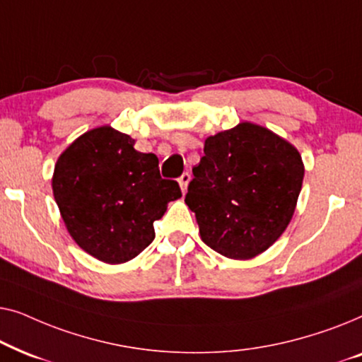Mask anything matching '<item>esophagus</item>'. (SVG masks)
<instances>
[{"mask_svg": "<svg viewBox=\"0 0 362 362\" xmlns=\"http://www.w3.org/2000/svg\"><path fill=\"white\" fill-rule=\"evenodd\" d=\"M177 181H180V186H181L182 192H186L187 191V185H189V181H191V175H189V173H182L181 177Z\"/></svg>", "mask_w": 362, "mask_h": 362, "instance_id": "34e87169", "label": "esophagus"}]
</instances>
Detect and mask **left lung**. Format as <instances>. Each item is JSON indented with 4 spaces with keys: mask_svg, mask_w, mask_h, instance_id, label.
Returning a JSON list of instances; mask_svg holds the SVG:
<instances>
[{
    "mask_svg": "<svg viewBox=\"0 0 362 362\" xmlns=\"http://www.w3.org/2000/svg\"><path fill=\"white\" fill-rule=\"evenodd\" d=\"M185 202L201 239L217 254H262L293 217L305 166L298 150L269 128L242 122L206 138Z\"/></svg>",
    "mask_w": 362,
    "mask_h": 362,
    "instance_id": "left-lung-1",
    "label": "left lung"
}]
</instances>
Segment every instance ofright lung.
Here are the masks:
<instances>
[{"mask_svg":"<svg viewBox=\"0 0 362 362\" xmlns=\"http://www.w3.org/2000/svg\"><path fill=\"white\" fill-rule=\"evenodd\" d=\"M112 127L88 130L54 168L52 192L76 244L105 264H123L155 239L153 222L180 199L176 181L163 180L158 158Z\"/></svg>","mask_w":362,"mask_h":362,"instance_id":"obj_1","label":"right lung"}]
</instances>
